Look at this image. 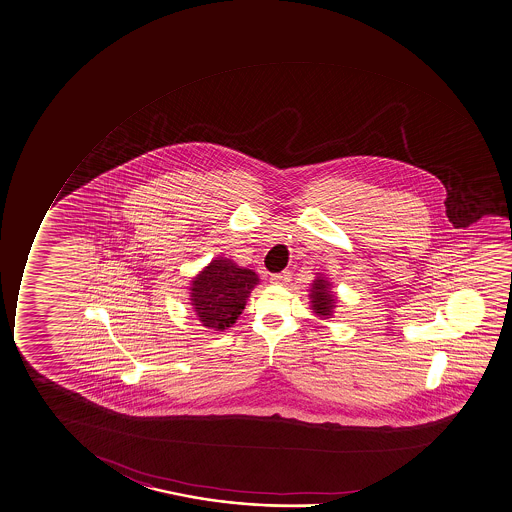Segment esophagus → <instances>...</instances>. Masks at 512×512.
<instances>
[{
	"instance_id": "obj_1",
	"label": "esophagus",
	"mask_w": 512,
	"mask_h": 512,
	"mask_svg": "<svg viewBox=\"0 0 512 512\" xmlns=\"http://www.w3.org/2000/svg\"><path fill=\"white\" fill-rule=\"evenodd\" d=\"M289 279H291V274H289V272H286V270H284V272H279V274H272V276H270V282H272V284H288L289 282Z\"/></svg>"
}]
</instances>
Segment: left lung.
<instances>
[{
  "label": "left lung",
  "mask_w": 512,
  "mask_h": 512,
  "mask_svg": "<svg viewBox=\"0 0 512 512\" xmlns=\"http://www.w3.org/2000/svg\"><path fill=\"white\" fill-rule=\"evenodd\" d=\"M311 310L322 320L332 318L337 308V294L332 291V282L323 274H316L315 281L311 282L310 289Z\"/></svg>",
  "instance_id": "obj_1"
}]
</instances>
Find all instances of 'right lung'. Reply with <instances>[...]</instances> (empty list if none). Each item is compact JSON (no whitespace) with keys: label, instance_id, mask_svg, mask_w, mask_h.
<instances>
[{"label":"right lung","instance_id":"right-lung-1","mask_svg":"<svg viewBox=\"0 0 512 512\" xmlns=\"http://www.w3.org/2000/svg\"><path fill=\"white\" fill-rule=\"evenodd\" d=\"M260 279L252 269L216 257L190 281V305L202 327L224 332L242 315Z\"/></svg>","mask_w":512,"mask_h":512}]
</instances>
